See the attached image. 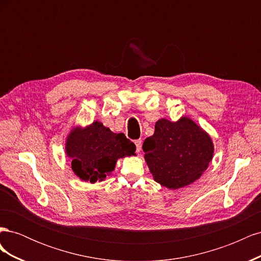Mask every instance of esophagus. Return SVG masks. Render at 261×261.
Listing matches in <instances>:
<instances>
[{"label": "esophagus", "instance_id": "obj_1", "mask_svg": "<svg viewBox=\"0 0 261 261\" xmlns=\"http://www.w3.org/2000/svg\"><path fill=\"white\" fill-rule=\"evenodd\" d=\"M135 145H136V151L140 152V150H141V140L140 139L135 140Z\"/></svg>", "mask_w": 261, "mask_h": 261}]
</instances>
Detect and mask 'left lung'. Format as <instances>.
<instances>
[{"mask_svg":"<svg viewBox=\"0 0 261 261\" xmlns=\"http://www.w3.org/2000/svg\"><path fill=\"white\" fill-rule=\"evenodd\" d=\"M143 148L153 179L173 191L200 178L215 152L209 134L188 116L176 122L158 120Z\"/></svg>","mask_w":261,"mask_h":261,"instance_id":"obj_1","label":"left lung"}]
</instances>
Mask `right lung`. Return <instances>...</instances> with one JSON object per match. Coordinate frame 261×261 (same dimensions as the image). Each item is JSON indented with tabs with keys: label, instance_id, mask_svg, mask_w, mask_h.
<instances>
[{
	"label": "right lung",
	"instance_id": "right-lung-1",
	"mask_svg": "<svg viewBox=\"0 0 261 261\" xmlns=\"http://www.w3.org/2000/svg\"><path fill=\"white\" fill-rule=\"evenodd\" d=\"M136 146L124 134H115L99 121L74 126L65 140V153L74 174L83 181L103 180L121 158L136 155Z\"/></svg>",
	"mask_w": 261,
	"mask_h": 261
}]
</instances>
